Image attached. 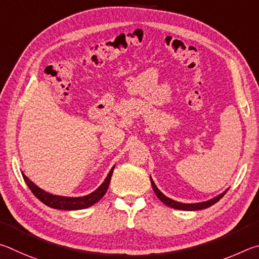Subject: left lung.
Masks as SVG:
<instances>
[{
  "label": "left lung",
  "instance_id": "left-lung-1",
  "mask_svg": "<svg viewBox=\"0 0 259 259\" xmlns=\"http://www.w3.org/2000/svg\"><path fill=\"white\" fill-rule=\"evenodd\" d=\"M150 180H151V185H152V188H153V191H155L156 196L160 199L161 202H164L166 206H169V207H171V208H175V209H180V210H199V209H205V208H208V207H210V206L214 205V203H216L217 201H219L220 199L223 198V196L225 194V192L222 193V194H220V196H217L216 198L211 199V200L206 201V202H199V203H181V202L171 200V199L167 198V197L165 196V194H162V193L159 191V189H158V188L156 187V184H155V182H153L151 178H150Z\"/></svg>",
  "mask_w": 259,
  "mask_h": 259
}]
</instances>
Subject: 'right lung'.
Segmentation results:
<instances>
[{
	"label": "right lung",
	"instance_id": "add662e5",
	"mask_svg": "<svg viewBox=\"0 0 259 259\" xmlns=\"http://www.w3.org/2000/svg\"><path fill=\"white\" fill-rule=\"evenodd\" d=\"M113 171V167L110 170V173L108 174L107 179L104 180V182L100 185V188L95 190L89 196L85 197H79V198H67V197H59V196H53V194H50L48 192L40 190L38 187L29 181L27 176L22 175L27 187L33 192L34 196L38 199L39 201H42L44 205H47L51 208H56V209H63V210H78V209H84V208H88L93 206L94 203H97L100 199H101L104 194H106L109 183H110L111 175Z\"/></svg>",
	"mask_w": 259,
	"mask_h": 259
}]
</instances>
